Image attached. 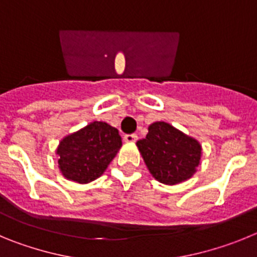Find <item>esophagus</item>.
Segmentation results:
<instances>
[{
	"instance_id": "34e87169",
	"label": "esophagus",
	"mask_w": 257,
	"mask_h": 257,
	"mask_svg": "<svg viewBox=\"0 0 257 257\" xmlns=\"http://www.w3.org/2000/svg\"><path fill=\"white\" fill-rule=\"evenodd\" d=\"M123 140L127 143H134L138 140V135H136V134H126V135L123 136Z\"/></svg>"
}]
</instances>
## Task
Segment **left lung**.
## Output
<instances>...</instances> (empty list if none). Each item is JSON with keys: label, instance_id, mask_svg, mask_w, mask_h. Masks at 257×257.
<instances>
[{"label": "left lung", "instance_id": "8db88e82", "mask_svg": "<svg viewBox=\"0 0 257 257\" xmlns=\"http://www.w3.org/2000/svg\"><path fill=\"white\" fill-rule=\"evenodd\" d=\"M148 130L136 145L154 178L170 185L192 178L201 161L199 143L166 122H154Z\"/></svg>", "mask_w": 257, "mask_h": 257}]
</instances>
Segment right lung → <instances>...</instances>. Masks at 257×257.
Here are the masks:
<instances>
[{
  "instance_id": "right-lung-1",
  "label": "right lung",
  "mask_w": 257,
  "mask_h": 257,
  "mask_svg": "<svg viewBox=\"0 0 257 257\" xmlns=\"http://www.w3.org/2000/svg\"><path fill=\"white\" fill-rule=\"evenodd\" d=\"M121 145L117 128L92 122L61 140L56 152L61 174L77 183H90L105 171Z\"/></svg>"
}]
</instances>
